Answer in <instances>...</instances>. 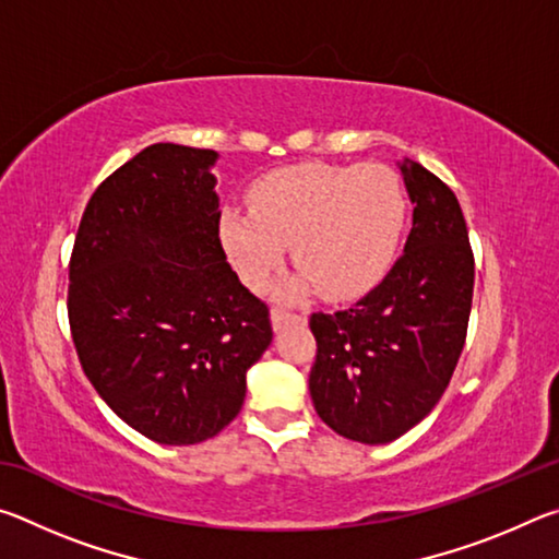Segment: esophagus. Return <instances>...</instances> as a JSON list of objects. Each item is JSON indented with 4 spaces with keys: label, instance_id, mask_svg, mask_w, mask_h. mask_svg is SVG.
I'll return each mask as SVG.
<instances>
[{
    "label": "esophagus",
    "instance_id": "34e87169",
    "mask_svg": "<svg viewBox=\"0 0 559 559\" xmlns=\"http://www.w3.org/2000/svg\"><path fill=\"white\" fill-rule=\"evenodd\" d=\"M302 316H293V313H288V310H283V308H273L271 310V323H273V330H281L283 325H288V323H302Z\"/></svg>",
    "mask_w": 559,
    "mask_h": 559
}]
</instances>
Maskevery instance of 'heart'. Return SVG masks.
Returning <instances> with one entry per match:
<instances>
[{
  "mask_svg": "<svg viewBox=\"0 0 559 559\" xmlns=\"http://www.w3.org/2000/svg\"><path fill=\"white\" fill-rule=\"evenodd\" d=\"M249 210L224 206L219 239L249 288H263L290 243L298 273L281 286L288 298L320 288L349 300L390 271L406 219L404 187L386 165L302 163L257 179Z\"/></svg>",
  "mask_w": 559,
  "mask_h": 559,
  "instance_id": "obj_1",
  "label": "heart"
}]
</instances>
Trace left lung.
Wrapping results in <instances>:
<instances>
[{"label": "left lung", "instance_id": "left-lung-1", "mask_svg": "<svg viewBox=\"0 0 559 559\" xmlns=\"http://www.w3.org/2000/svg\"><path fill=\"white\" fill-rule=\"evenodd\" d=\"M414 204L392 271L353 308L313 313L310 396L340 437L390 443L437 402L461 357L473 298V251L456 194L414 159L400 163Z\"/></svg>", "mask_w": 559, "mask_h": 559}]
</instances>
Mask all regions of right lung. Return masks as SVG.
Masks as SVG:
<instances>
[{
    "mask_svg": "<svg viewBox=\"0 0 559 559\" xmlns=\"http://www.w3.org/2000/svg\"><path fill=\"white\" fill-rule=\"evenodd\" d=\"M216 159L145 147L93 192L69 263L83 372L128 427L165 447L216 437L273 340L266 302L226 263Z\"/></svg>",
    "mask_w": 559,
    "mask_h": 559,
    "instance_id": "right-lung-1",
    "label": "right lung"
}]
</instances>
